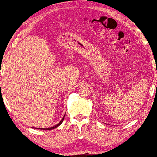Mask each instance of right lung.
I'll return each mask as SVG.
<instances>
[{
  "label": "right lung",
  "mask_w": 157,
  "mask_h": 157,
  "mask_svg": "<svg viewBox=\"0 0 157 157\" xmlns=\"http://www.w3.org/2000/svg\"><path fill=\"white\" fill-rule=\"evenodd\" d=\"M64 117H65V115L63 116V118L62 119V120H61V121L59 122V123H58V124H55V126H53V127H49V128H38V129H47V130H50V129H55V128H57V127H59V126L60 125V124L62 123L63 119H64Z\"/></svg>",
  "instance_id": "right-lung-1"
}]
</instances>
